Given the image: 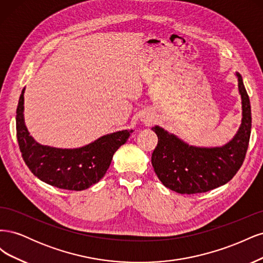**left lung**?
Instances as JSON below:
<instances>
[{"instance_id": "8db88e82", "label": "left lung", "mask_w": 263, "mask_h": 263, "mask_svg": "<svg viewBox=\"0 0 263 263\" xmlns=\"http://www.w3.org/2000/svg\"><path fill=\"white\" fill-rule=\"evenodd\" d=\"M236 76L242 118L235 137L225 146H190L161 127L151 128L158 136L151 163L164 186L180 194L204 193L226 184L240 169L250 139L251 107L242 78L238 72Z\"/></svg>"}]
</instances>
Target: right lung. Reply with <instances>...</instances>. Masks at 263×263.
Returning <instances> with one entry per match:
<instances>
[{
	"mask_svg": "<svg viewBox=\"0 0 263 263\" xmlns=\"http://www.w3.org/2000/svg\"><path fill=\"white\" fill-rule=\"evenodd\" d=\"M24 91L16 109V136L22 157L39 180L52 186L82 191L98 183L106 173L116 150L129 138L133 130L105 135L91 144L76 149L43 146L29 136L24 123Z\"/></svg>",
	"mask_w": 263,
	"mask_h": 263,
	"instance_id": "1",
	"label": "right lung"
}]
</instances>
